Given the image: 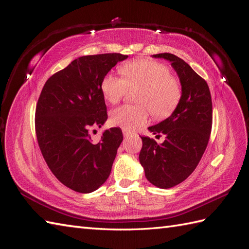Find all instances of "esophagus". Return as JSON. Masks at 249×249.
<instances>
[{
  "mask_svg": "<svg viewBox=\"0 0 249 249\" xmlns=\"http://www.w3.org/2000/svg\"><path fill=\"white\" fill-rule=\"evenodd\" d=\"M123 133H124V137H129V136H132V135H133V133H131V132H129V131H126V130H124Z\"/></svg>",
  "mask_w": 249,
  "mask_h": 249,
  "instance_id": "esophagus-1",
  "label": "esophagus"
}]
</instances>
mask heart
Listing matches in <instances>:
<instances>
[{
    "label": "heart",
    "instance_id": "b5f03b06",
    "mask_svg": "<svg viewBox=\"0 0 249 249\" xmlns=\"http://www.w3.org/2000/svg\"><path fill=\"white\" fill-rule=\"evenodd\" d=\"M119 77L108 72L101 82L104 99L111 104L117 103L129 88L140 87L137 102L141 105H122L111 112L112 124L124 130H135L144 124L150 111L158 118L168 116L177 107L182 90L179 82L171 76L166 65L154 60L138 59L120 67Z\"/></svg>",
    "mask_w": 249,
    "mask_h": 249
}]
</instances>
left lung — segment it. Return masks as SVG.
Wrapping results in <instances>:
<instances>
[{
  "instance_id": "left-lung-1",
  "label": "left lung",
  "mask_w": 249,
  "mask_h": 249,
  "mask_svg": "<svg viewBox=\"0 0 249 249\" xmlns=\"http://www.w3.org/2000/svg\"><path fill=\"white\" fill-rule=\"evenodd\" d=\"M171 62L182 85V95L172 114L148 127L156 137L165 135L161 144L141 137L139 161L150 183L168 189L182 183L198 165L212 130V99L207 82L178 56L153 55Z\"/></svg>"
}]
</instances>
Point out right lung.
Wrapping results in <instances>:
<instances>
[{"mask_svg": "<svg viewBox=\"0 0 249 249\" xmlns=\"http://www.w3.org/2000/svg\"><path fill=\"white\" fill-rule=\"evenodd\" d=\"M126 58L117 53L79 57L41 90L35 112L39 148L53 175L76 192H92L110 176L123 132L111 127L93 141L91 131L108 118L102 79Z\"/></svg>", "mask_w": 249, "mask_h": 249, "instance_id": "obj_1", "label": "right lung"}]
</instances>
